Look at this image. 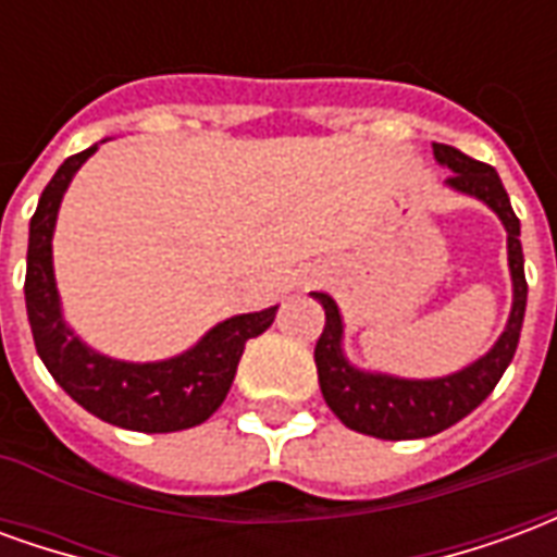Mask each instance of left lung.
<instances>
[{"label":"left lung","instance_id":"1","mask_svg":"<svg viewBox=\"0 0 557 557\" xmlns=\"http://www.w3.org/2000/svg\"><path fill=\"white\" fill-rule=\"evenodd\" d=\"M432 151H435L438 163L454 170L447 178L450 187L478 196L502 218L504 230H507V259H510V274H513V313L504 327L502 339L492 346L486 358H480L462 373L447 375V379L409 382V379L361 373V370L349 367L339 351L343 322H339L337 304L331 301L325 292H315V298L325 307V327H322V337L315 339L313 358L327 409L334 411L349 430L387 438V442L426 438V435L454 426L456 420H462L478 409L480 403L495 391L507 363L513 361L522 319H525L528 283L525 268H522V244H519V218L510 208L498 172L492 170L490 163L468 158L454 146L435 143Z\"/></svg>","mask_w":557,"mask_h":557}]
</instances>
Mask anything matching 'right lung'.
Returning <instances> with one entry per match:
<instances>
[{"instance_id": "obj_1", "label": "right lung", "mask_w": 557, "mask_h": 557, "mask_svg": "<svg viewBox=\"0 0 557 557\" xmlns=\"http://www.w3.org/2000/svg\"><path fill=\"white\" fill-rule=\"evenodd\" d=\"M91 146L55 170L29 223L26 313L35 349L71 399L113 426L137 432H178L208 420L226 399L244 355V343L271 327L277 307L235 315L211 327L194 349L160 363H125L83 346L62 322L53 280V226L74 172L95 154Z\"/></svg>"}]
</instances>
